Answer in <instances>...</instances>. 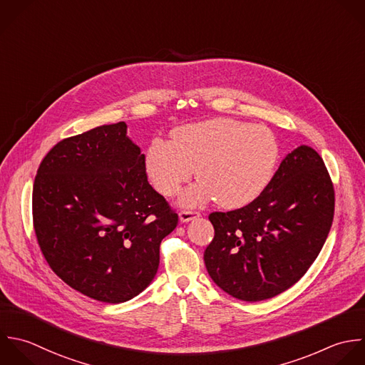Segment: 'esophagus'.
Segmentation results:
<instances>
[{
	"label": "esophagus",
	"mask_w": 365,
	"mask_h": 365,
	"mask_svg": "<svg viewBox=\"0 0 365 365\" xmlns=\"http://www.w3.org/2000/svg\"><path fill=\"white\" fill-rule=\"evenodd\" d=\"M196 217H199V213H197V212L182 210V212L179 213V220H180V223H187V222H190V220H193V219H196Z\"/></svg>",
	"instance_id": "34e87169"
}]
</instances>
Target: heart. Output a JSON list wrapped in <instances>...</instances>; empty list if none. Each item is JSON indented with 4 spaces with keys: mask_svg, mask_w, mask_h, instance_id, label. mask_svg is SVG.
Listing matches in <instances>:
<instances>
[{
    "mask_svg": "<svg viewBox=\"0 0 365 365\" xmlns=\"http://www.w3.org/2000/svg\"><path fill=\"white\" fill-rule=\"evenodd\" d=\"M280 155L274 133L266 126L217 118L176 128L172 140L155 139L146 149V172L155 189L173 196L195 173L180 203L197 207L217 199L226 209L256 200L273 179Z\"/></svg>",
    "mask_w": 365,
    "mask_h": 365,
    "instance_id": "b5f03b06",
    "label": "heart"
}]
</instances>
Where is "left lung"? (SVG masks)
<instances>
[{
	"label": "left lung",
	"mask_w": 365,
	"mask_h": 365,
	"mask_svg": "<svg viewBox=\"0 0 365 365\" xmlns=\"http://www.w3.org/2000/svg\"><path fill=\"white\" fill-rule=\"evenodd\" d=\"M334 216V189L322 156L300 145L250 205L212 213L205 250L212 280L243 302L272 299L296 284L322 252Z\"/></svg>",
	"instance_id": "obj_1"
}]
</instances>
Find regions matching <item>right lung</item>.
Returning <instances> with one entry per match:
<instances>
[{"label": "right lung", "instance_id": "right-lung-1", "mask_svg": "<svg viewBox=\"0 0 365 365\" xmlns=\"http://www.w3.org/2000/svg\"><path fill=\"white\" fill-rule=\"evenodd\" d=\"M32 215L55 274L110 304L152 283L160 242L178 225V215L149 185L145 155L125 122L56 143L36 172Z\"/></svg>", "mask_w": 365, "mask_h": 365}]
</instances>
